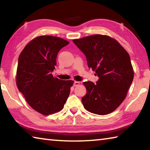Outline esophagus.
I'll list each match as a JSON object with an SVG mask.
<instances>
[{"label": "esophagus", "mask_w": 150, "mask_h": 150, "mask_svg": "<svg viewBox=\"0 0 150 150\" xmlns=\"http://www.w3.org/2000/svg\"><path fill=\"white\" fill-rule=\"evenodd\" d=\"M79 84L80 83L79 82V81H74V82H73V86H74V87H77V86H78Z\"/></svg>", "instance_id": "34e87169"}]
</instances>
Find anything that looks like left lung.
Segmentation results:
<instances>
[{"instance_id":"obj_1","label":"left lung","mask_w":150,"mask_h":150,"mask_svg":"<svg viewBox=\"0 0 150 150\" xmlns=\"http://www.w3.org/2000/svg\"><path fill=\"white\" fill-rule=\"evenodd\" d=\"M73 42L85 54L88 68L99 77L96 85L83 83L87 94L81 99L83 105L92 113L108 115L123 102L133 81L130 55L108 35L96 34Z\"/></svg>"}]
</instances>
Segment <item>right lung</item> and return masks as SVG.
Listing matches in <instances>:
<instances>
[{"label":"right lung","instance_id":"add662e5","mask_svg":"<svg viewBox=\"0 0 150 150\" xmlns=\"http://www.w3.org/2000/svg\"><path fill=\"white\" fill-rule=\"evenodd\" d=\"M69 44L51 35H41L28 44L18 62L16 85L28 105L44 115H52L63 108L73 81L54 78L58 52Z\"/></svg>","mask_w":150,"mask_h":150}]
</instances>
